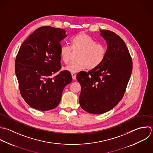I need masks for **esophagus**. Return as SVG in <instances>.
<instances>
[{"instance_id":"1","label":"esophagus","mask_w":153,"mask_h":153,"mask_svg":"<svg viewBox=\"0 0 153 153\" xmlns=\"http://www.w3.org/2000/svg\"><path fill=\"white\" fill-rule=\"evenodd\" d=\"M71 76H72V79L73 80H76V75L74 73H71Z\"/></svg>"}]
</instances>
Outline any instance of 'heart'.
<instances>
[{
    "instance_id": "heart-1",
    "label": "heart",
    "mask_w": 153,
    "mask_h": 153,
    "mask_svg": "<svg viewBox=\"0 0 153 153\" xmlns=\"http://www.w3.org/2000/svg\"><path fill=\"white\" fill-rule=\"evenodd\" d=\"M73 51H79L77 61L71 62L65 70L72 73H77L85 68L93 70L97 68L104 62L107 55L106 46L96 40L85 33H80L71 39V46L62 45L60 48L59 54L65 64L70 61V56Z\"/></svg>"
}]
</instances>
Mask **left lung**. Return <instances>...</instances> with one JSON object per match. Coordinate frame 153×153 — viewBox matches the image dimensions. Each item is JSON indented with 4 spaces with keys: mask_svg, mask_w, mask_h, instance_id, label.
Returning a JSON list of instances; mask_svg holds the SVG:
<instances>
[{
    "mask_svg": "<svg viewBox=\"0 0 153 153\" xmlns=\"http://www.w3.org/2000/svg\"><path fill=\"white\" fill-rule=\"evenodd\" d=\"M106 40L107 55L102 64L88 73L81 71L79 103L88 113L100 114L113 109L123 98L132 71V60L123 39L110 30H100Z\"/></svg>",
    "mask_w": 153,
    "mask_h": 153,
    "instance_id": "1",
    "label": "left lung"
}]
</instances>
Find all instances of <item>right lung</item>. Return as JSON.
Listing matches in <instances>:
<instances>
[{
	"instance_id": "right-lung-1",
	"label": "right lung",
	"mask_w": 153,
	"mask_h": 153,
	"mask_svg": "<svg viewBox=\"0 0 153 153\" xmlns=\"http://www.w3.org/2000/svg\"><path fill=\"white\" fill-rule=\"evenodd\" d=\"M64 29L43 26L36 29L21 45L15 70L21 97L32 108L48 111L56 107L64 87L71 83V73L61 70L60 42Z\"/></svg>"
}]
</instances>
